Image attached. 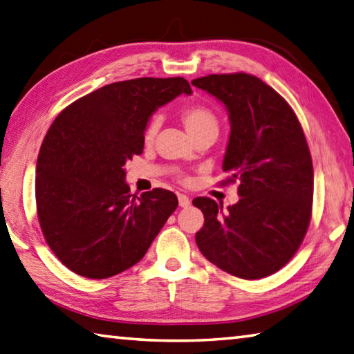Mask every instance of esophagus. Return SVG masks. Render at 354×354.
Listing matches in <instances>:
<instances>
[{"instance_id": "1", "label": "esophagus", "mask_w": 354, "mask_h": 354, "mask_svg": "<svg viewBox=\"0 0 354 354\" xmlns=\"http://www.w3.org/2000/svg\"><path fill=\"white\" fill-rule=\"evenodd\" d=\"M177 197H178V205L182 206V208H188V206L191 205V200H189V197H188V196H185V194H178Z\"/></svg>"}]
</instances>
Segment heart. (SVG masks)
<instances>
[{"label": "heart", "instance_id": "heart-1", "mask_svg": "<svg viewBox=\"0 0 354 354\" xmlns=\"http://www.w3.org/2000/svg\"><path fill=\"white\" fill-rule=\"evenodd\" d=\"M180 120L185 126V129L188 131V134L194 138L200 134H205V132H218V118L216 112L212 111L209 106L202 104V103H189L186 104L185 108L180 111ZM160 120L158 117H152L148 124L145 128V140L146 142H151L152 138L156 137L158 131Z\"/></svg>", "mask_w": 354, "mask_h": 354}]
</instances>
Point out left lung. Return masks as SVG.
Listing matches in <instances>:
<instances>
[{"label":"left lung","mask_w":354,"mask_h":354,"mask_svg":"<svg viewBox=\"0 0 354 354\" xmlns=\"http://www.w3.org/2000/svg\"><path fill=\"white\" fill-rule=\"evenodd\" d=\"M228 109L231 134L223 158L239 182L240 200L228 209L196 197L205 223L196 243L211 263L254 281L290 262L310 226L313 162L299 118L282 95L245 72L212 73L192 80Z\"/></svg>","instance_id":"left-lung-1"}]
</instances>
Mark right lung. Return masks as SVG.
I'll return each mask as SVG.
<instances>
[{
	"instance_id": "right-lung-1",
	"label": "right lung",
	"mask_w": 354,
	"mask_h": 354,
	"mask_svg": "<svg viewBox=\"0 0 354 354\" xmlns=\"http://www.w3.org/2000/svg\"><path fill=\"white\" fill-rule=\"evenodd\" d=\"M191 92L182 77L126 80L53 120L37 162V214L46 243L71 271L106 279L131 268L176 211L168 189L131 194L123 166L143 152L152 112Z\"/></svg>"
}]
</instances>
